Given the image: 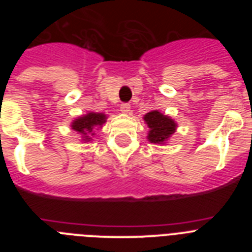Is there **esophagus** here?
<instances>
[{
	"label": "esophagus",
	"mask_w": 252,
	"mask_h": 252,
	"mask_svg": "<svg viewBox=\"0 0 252 252\" xmlns=\"http://www.w3.org/2000/svg\"><path fill=\"white\" fill-rule=\"evenodd\" d=\"M130 108L131 106L128 103H122L121 107H120V110H121L122 113H128L130 112Z\"/></svg>",
	"instance_id": "1"
}]
</instances>
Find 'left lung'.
<instances>
[{"label": "left lung", "instance_id": "left-lung-1", "mask_svg": "<svg viewBox=\"0 0 252 252\" xmlns=\"http://www.w3.org/2000/svg\"><path fill=\"white\" fill-rule=\"evenodd\" d=\"M144 120L148 124L149 128V141L154 144H161L170 137V135L175 132L177 125L168 116H164L158 111H151L146 113Z\"/></svg>", "mask_w": 252, "mask_h": 252}]
</instances>
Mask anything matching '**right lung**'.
Segmentation results:
<instances>
[{
    "mask_svg": "<svg viewBox=\"0 0 252 252\" xmlns=\"http://www.w3.org/2000/svg\"><path fill=\"white\" fill-rule=\"evenodd\" d=\"M104 121H106V116L103 113L91 112L88 115L83 116V117H79V119L75 120L72 125V128L82 133L86 140H90L91 135H93L94 127L101 126Z\"/></svg>",
    "mask_w": 252,
    "mask_h": 252,
    "instance_id": "1",
    "label": "right lung"
}]
</instances>
